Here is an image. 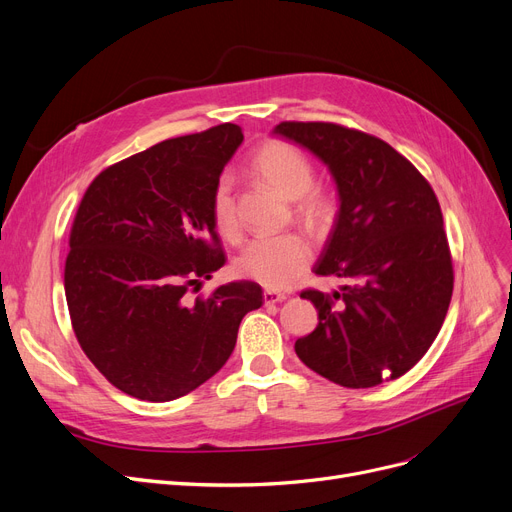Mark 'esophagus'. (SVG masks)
Masks as SVG:
<instances>
[{
	"instance_id": "obj_1",
	"label": "esophagus",
	"mask_w": 512,
	"mask_h": 512,
	"mask_svg": "<svg viewBox=\"0 0 512 512\" xmlns=\"http://www.w3.org/2000/svg\"><path fill=\"white\" fill-rule=\"evenodd\" d=\"M263 301H265V305L282 303V301H286V294L276 292V290H263Z\"/></svg>"
}]
</instances>
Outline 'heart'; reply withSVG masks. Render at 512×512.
I'll use <instances>...</instances> for the list:
<instances>
[{
  "label": "heart",
  "instance_id": "b5f03b06",
  "mask_svg": "<svg viewBox=\"0 0 512 512\" xmlns=\"http://www.w3.org/2000/svg\"><path fill=\"white\" fill-rule=\"evenodd\" d=\"M253 172L286 201H297L294 215L309 230H321L332 222V201L311 188L315 170L307 155L290 143L272 141L263 145L253 157ZM213 220L222 232L230 234L236 226V211L232 197V178L224 174L213 188L211 197ZM311 245L301 234L259 236L238 255V272L259 282L265 288H288L311 263Z\"/></svg>",
  "mask_w": 512,
  "mask_h": 512
}]
</instances>
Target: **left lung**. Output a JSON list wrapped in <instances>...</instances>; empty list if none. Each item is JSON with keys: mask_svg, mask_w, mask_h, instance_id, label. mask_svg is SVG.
I'll return each instance as SVG.
<instances>
[{"mask_svg": "<svg viewBox=\"0 0 512 512\" xmlns=\"http://www.w3.org/2000/svg\"><path fill=\"white\" fill-rule=\"evenodd\" d=\"M274 134L328 166L338 213L313 272L346 278L330 294L305 290L317 328L299 359L344 388L407 373L436 340L452 297V259L436 193L382 139L330 122H282Z\"/></svg>", "mask_w": 512, "mask_h": 512, "instance_id": "1", "label": "left lung"}]
</instances>
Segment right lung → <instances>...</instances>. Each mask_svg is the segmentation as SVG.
Wrapping results in <instances>:
<instances>
[{"instance_id": "1", "label": "right lung", "mask_w": 512, "mask_h": 512, "mask_svg": "<svg viewBox=\"0 0 512 512\" xmlns=\"http://www.w3.org/2000/svg\"><path fill=\"white\" fill-rule=\"evenodd\" d=\"M236 124L168 139L103 170L70 232L64 286L91 363L128 396L168 402L199 388L234 351L261 286L238 280L191 301L226 263L213 188L242 143Z\"/></svg>"}]
</instances>
